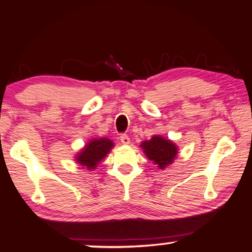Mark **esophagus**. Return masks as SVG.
<instances>
[{
    "label": "esophagus",
    "instance_id": "esophagus-1",
    "mask_svg": "<svg viewBox=\"0 0 252 252\" xmlns=\"http://www.w3.org/2000/svg\"><path fill=\"white\" fill-rule=\"evenodd\" d=\"M120 139H121V142H122V144H124V145L130 144V138L126 135H121Z\"/></svg>",
    "mask_w": 252,
    "mask_h": 252
}]
</instances>
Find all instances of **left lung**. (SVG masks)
Listing matches in <instances>:
<instances>
[{
	"mask_svg": "<svg viewBox=\"0 0 252 252\" xmlns=\"http://www.w3.org/2000/svg\"><path fill=\"white\" fill-rule=\"evenodd\" d=\"M146 157L154 161L155 165L160 170H164L168 165L173 163L178 155V146L170 139L156 135L149 141H144L141 144Z\"/></svg>",
	"mask_w": 252,
	"mask_h": 252,
	"instance_id": "obj_1",
	"label": "left lung"
}]
</instances>
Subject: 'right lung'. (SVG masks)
<instances>
[{"label": "right lung", "instance_id": "obj_1", "mask_svg": "<svg viewBox=\"0 0 252 252\" xmlns=\"http://www.w3.org/2000/svg\"><path fill=\"white\" fill-rule=\"evenodd\" d=\"M113 148L114 143L110 139L104 138V137L97 139L94 138L89 141L85 148L75 156V160L88 171H93Z\"/></svg>", "mask_w": 252, "mask_h": 252}]
</instances>
